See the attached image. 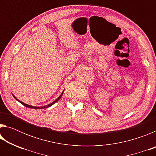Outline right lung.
<instances>
[{"instance_id": "right-lung-1", "label": "right lung", "mask_w": 156, "mask_h": 156, "mask_svg": "<svg viewBox=\"0 0 156 156\" xmlns=\"http://www.w3.org/2000/svg\"><path fill=\"white\" fill-rule=\"evenodd\" d=\"M63 92H64V90H63V91L62 92V94H60V96L58 97V98L56 99V100H54V102H51V103H50V104H49V105H46V106H44V107H34V106H31V105H27V104H25V103H24V102H21V101H20V100H18L17 98H16L14 96V95H13V96H14V98L16 99V100H18V102H20V103L21 104H22V105H24V106L25 107H28V108H31V109H45V108H48V107H51V105H54V104H55V103H56V102H58V100L60 99V98H61V97H62V94H63Z\"/></svg>"}]
</instances>
